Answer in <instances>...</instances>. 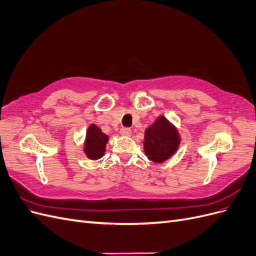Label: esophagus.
Returning a JSON list of instances; mask_svg holds the SVG:
<instances>
[{"mask_svg":"<svg viewBox=\"0 0 256 256\" xmlns=\"http://www.w3.org/2000/svg\"><path fill=\"white\" fill-rule=\"evenodd\" d=\"M120 134L122 136H130L131 134V129L130 128H128V127H124V128H122L120 129Z\"/></svg>","mask_w":256,"mask_h":256,"instance_id":"34e87169","label":"esophagus"}]
</instances>
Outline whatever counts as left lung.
Returning <instances> with one entry per match:
<instances>
[{"label": "left lung", "instance_id": "1", "mask_svg": "<svg viewBox=\"0 0 256 256\" xmlns=\"http://www.w3.org/2000/svg\"><path fill=\"white\" fill-rule=\"evenodd\" d=\"M144 152L150 160L164 162L176 152L180 144L177 130L164 116H159L145 131Z\"/></svg>", "mask_w": 256, "mask_h": 256}]
</instances>
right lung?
<instances>
[{
  "instance_id": "add662e5",
  "label": "right lung",
  "mask_w": 256,
  "mask_h": 256,
  "mask_svg": "<svg viewBox=\"0 0 256 256\" xmlns=\"http://www.w3.org/2000/svg\"><path fill=\"white\" fill-rule=\"evenodd\" d=\"M108 140H109V136H106L96 125H90L86 132L84 148L86 156L92 160L102 158L104 154Z\"/></svg>"
}]
</instances>
